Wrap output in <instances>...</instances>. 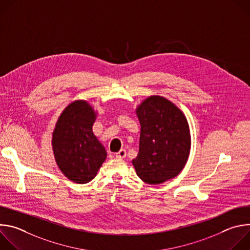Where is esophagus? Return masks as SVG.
<instances>
[{"label": "esophagus", "mask_w": 250, "mask_h": 250, "mask_svg": "<svg viewBox=\"0 0 250 250\" xmlns=\"http://www.w3.org/2000/svg\"><path fill=\"white\" fill-rule=\"evenodd\" d=\"M116 157H119V158H125V155H126V151L125 149H121L119 152L115 153Z\"/></svg>", "instance_id": "1"}]
</instances>
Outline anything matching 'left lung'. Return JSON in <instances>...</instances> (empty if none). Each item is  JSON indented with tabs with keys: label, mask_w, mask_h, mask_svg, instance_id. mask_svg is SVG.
<instances>
[{
	"label": "left lung",
	"mask_w": 250,
	"mask_h": 250,
	"mask_svg": "<svg viewBox=\"0 0 250 250\" xmlns=\"http://www.w3.org/2000/svg\"><path fill=\"white\" fill-rule=\"evenodd\" d=\"M140 124L139 151L132 165L140 179L158 185L179 175L191 149V134L183 112L161 96H150L135 109Z\"/></svg>",
	"instance_id": "obj_1"
}]
</instances>
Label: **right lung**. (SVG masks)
Wrapping results in <instances>:
<instances>
[{"label":"right lung","mask_w":250,"mask_h":250,"mask_svg":"<svg viewBox=\"0 0 250 250\" xmlns=\"http://www.w3.org/2000/svg\"><path fill=\"white\" fill-rule=\"evenodd\" d=\"M97 112L89 102L76 100L61 113L52 132L56 164L69 180L86 184L96 177L106 151L93 132Z\"/></svg>","instance_id":"right-lung-1"}]
</instances>
